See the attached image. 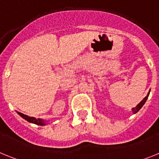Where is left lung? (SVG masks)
Here are the masks:
<instances>
[{
	"label": "left lung",
	"instance_id": "8db88e82",
	"mask_svg": "<svg viewBox=\"0 0 159 159\" xmlns=\"http://www.w3.org/2000/svg\"><path fill=\"white\" fill-rule=\"evenodd\" d=\"M150 92H151V90L149 91V92H148V94H147V96H146L145 98H144V99H143V100H142L141 102H140L139 103V104H138L137 106L135 107L132 108L131 111H132V112H133V114H136V113H137V112L139 111L142 107H143V105L145 104L146 101H147V99H148V96H149V94H150Z\"/></svg>",
	"mask_w": 159,
	"mask_h": 159
}]
</instances>
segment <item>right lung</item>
<instances>
[{"mask_svg": "<svg viewBox=\"0 0 159 159\" xmlns=\"http://www.w3.org/2000/svg\"><path fill=\"white\" fill-rule=\"evenodd\" d=\"M17 112V111H16ZM17 114L19 115L20 117H22L23 119H25V120H27L28 122L31 123H34V124L39 125V126H45L47 125V121H45L44 119H36L34 117H30V116H28L26 115H24V114L20 113V112H17Z\"/></svg>", "mask_w": 159, "mask_h": 159, "instance_id": "1", "label": "right lung"}]
</instances>
